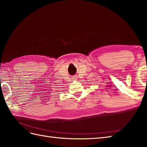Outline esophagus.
<instances>
[{"mask_svg":"<svg viewBox=\"0 0 147 147\" xmlns=\"http://www.w3.org/2000/svg\"><path fill=\"white\" fill-rule=\"evenodd\" d=\"M76 79H77V76H74L73 77V80H76Z\"/></svg>","mask_w":147,"mask_h":147,"instance_id":"esophagus-1","label":"esophagus"}]
</instances>
